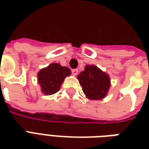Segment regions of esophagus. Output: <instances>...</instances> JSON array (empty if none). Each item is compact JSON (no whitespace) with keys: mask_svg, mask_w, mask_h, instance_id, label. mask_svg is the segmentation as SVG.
Segmentation results:
<instances>
[{"mask_svg":"<svg viewBox=\"0 0 149 149\" xmlns=\"http://www.w3.org/2000/svg\"><path fill=\"white\" fill-rule=\"evenodd\" d=\"M72 73L73 76H77L78 74V69H77V68L76 69H72Z\"/></svg>","mask_w":149,"mask_h":149,"instance_id":"obj_1","label":"esophagus"}]
</instances>
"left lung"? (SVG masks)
I'll return each mask as SVG.
<instances>
[{"label": "left lung", "mask_w": 149, "mask_h": 149, "mask_svg": "<svg viewBox=\"0 0 149 149\" xmlns=\"http://www.w3.org/2000/svg\"><path fill=\"white\" fill-rule=\"evenodd\" d=\"M82 90L91 100H101L110 87L109 76L95 65H86L77 76Z\"/></svg>", "instance_id": "1"}]
</instances>
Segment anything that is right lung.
I'll list each match as a JSON object with an SVG mask.
<instances>
[{"mask_svg":"<svg viewBox=\"0 0 149 149\" xmlns=\"http://www.w3.org/2000/svg\"><path fill=\"white\" fill-rule=\"evenodd\" d=\"M71 74L68 67H63L57 63H52L38 72V83L41 91L46 95L57 93L65 78Z\"/></svg>","mask_w":149,"mask_h":149,"instance_id":"right-lung-1","label":"right lung"}]
</instances>
